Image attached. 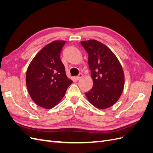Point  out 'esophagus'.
I'll return each mask as SVG.
<instances>
[{"instance_id":"obj_1","label":"esophagus","mask_w":153,"mask_h":153,"mask_svg":"<svg viewBox=\"0 0 153 153\" xmlns=\"http://www.w3.org/2000/svg\"><path fill=\"white\" fill-rule=\"evenodd\" d=\"M82 76H83V75H82V74H79V75L77 76H76L75 78V80H80V78H82Z\"/></svg>"}]
</instances>
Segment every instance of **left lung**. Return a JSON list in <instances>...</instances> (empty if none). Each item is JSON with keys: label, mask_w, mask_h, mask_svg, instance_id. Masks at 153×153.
Segmentation results:
<instances>
[{"label": "left lung", "mask_w": 153, "mask_h": 153, "mask_svg": "<svg viewBox=\"0 0 153 153\" xmlns=\"http://www.w3.org/2000/svg\"><path fill=\"white\" fill-rule=\"evenodd\" d=\"M80 43L88 53V64L93 80V86L85 96L96 108H108L117 102L124 89L121 64L112 51L102 43L90 39Z\"/></svg>", "instance_id": "1"}]
</instances>
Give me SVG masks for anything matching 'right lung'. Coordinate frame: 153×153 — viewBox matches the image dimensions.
Here are the masks:
<instances>
[{
    "label": "right lung",
    "instance_id": "1",
    "mask_svg": "<svg viewBox=\"0 0 153 153\" xmlns=\"http://www.w3.org/2000/svg\"><path fill=\"white\" fill-rule=\"evenodd\" d=\"M66 41H53L36 55L26 72L27 91L34 102L50 109L57 105L71 84L60 59Z\"/></svg>",
    "mask_w": 153,
    "mask_h": 153
}]
</instances>
